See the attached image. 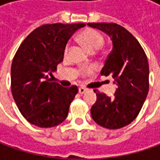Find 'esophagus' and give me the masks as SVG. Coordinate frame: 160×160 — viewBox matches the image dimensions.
Returning a JSON list of instances; mask_svg holds the SVG:
<instances>
[{
    "mask_svg": "<svg viewBox=\"0 0 160 160\" xmlns=\"http://www.w3.org/2000/svg\"><path fill=\"white\" fill-rule=\"evenodd\" d=\"M86 91H87V89H85V88H83V87H79V89H78V92H79L80 94H83Z\"/></svg>",
    "mask_w": 160,
    "mask_h": 160,
    "instance_id": "34e87169",
    "label": "esophagus"
}]
</instances>
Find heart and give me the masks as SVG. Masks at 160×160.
I'll list each match as a JSON object with an SVG mask.
<instances>
[{
	"label": "heart",
	"mask_w": 160,
	"mask_h": 160,
	"mask_svg": "<svg viewBox=\"0 0 160 160\" xmlns=\"http://www.w3.org/2000/svg\"><path fill=\"white\" fill-rule=\"evenodd\" d=\"M77 40L90 53H94L97 52L99 49H101V47L103 45L104 42L103 36L99 32L93 29H86L83 31L78 35ZM67 51L68 48H66L65 52H67ZM90 73H92L91 68L84 69L83 71V74H90Z\"/></svg>",
	"instance_id": "obj_1"
}]
</instances>
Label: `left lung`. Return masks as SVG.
Listing matches in <instances>:
<instances>
[{
	"label": "left lung",
	"instance_id": "8db88e82",
	"mask_svg": "<svg viewBox=\"0 0 160 160\" xmlns=\"http://www.w3.org/2000/svg\"><path fill=\"white\" fill-rule=\"evenodd\" d=\"M87 26L106 34L112 42L101 75L113 77V97L96 92L91 108L92 119L108 129L129 125L138 116L149 92V64L143 49L126 28L114 23H88Z\"/></svg>",
	"mask_w": 160,
	"mask_h": 160
}]
</instances>
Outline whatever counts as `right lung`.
Segmentation results:
<instances>
[{
	"label": "right lung",
	"instance_id": "1",
	"mask_svg": "<svg viewBox=\"0 0 160 160\" xmlns=\"http://www.w3.org/2000/svg\"><path fill=\"white\" fill-rule=\"evenodd\" d=\"M85 24L43 25L34 29L19 46L11 65V92L17 106L29 123L53 127L68 117L77 86L64 88L49 76L63 61L70 37Z\"/></svg>",
	"mask_w": 160,
	"mask_h": 160
}]
</instances>
